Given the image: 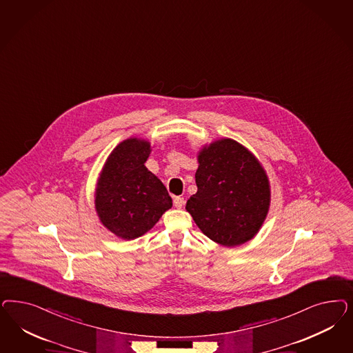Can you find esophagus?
<instances>
[{
  "mask_svg": "<svg viewBox=\"0 0 353 353\" xmlns=\"http://www.w3.org/2000/svg\"><path fill=\"white\" fill-rule=\"evenodd\" d=\"M174 205H175V208L181 209L183 205H184V199L181 197V196H176V197H174Z\"/></svg>",
  "mask_w": 353,
  "mask_h": 353,
  "instance_id": "1",
  "label": "esophagus"
}]
</instances>
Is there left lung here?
Wrapping results in <instances>:
<instances>
[{
    "label": "left lung",
    "mask_w": 353,
    "mask_h": 353,
    "mask_svg": "<svg viewBox=\"0 0 353 353\" xmlns=\"http://www.w3.org/2000/svg\"><path fill=\"white\" fill-rule=\"evenodd\" d=\"M197 192L185 209L209 239L226 247L252 239L270 203L269 181L260 162L239 143L222 139L199 154Z\"/></svg>",
    "instance_id": "8db88e82"
}]
</instances>
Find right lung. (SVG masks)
I'll list each match as a JSON object with an SVG mask.
<instances>
[{"mask_svg": "<svg viewBox=\"0 0 353 353\" xmlns=\"http://www.w3.org/2000/svg\"><path fill=\"white\" fill-rule=\"evenodd\" d=\"M149 153L148 141L125 140L109 156L99 181L97 214L122 239L141 236L172 206L166 187L144 165Z\"/></svg>", "mask_w": 353, "mask_h": 353, "instance_id": "1", "label": "right lung"}]
</instances>
